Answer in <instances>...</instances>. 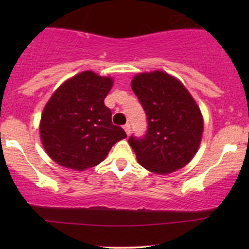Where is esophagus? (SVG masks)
I'll return each mask as SVG.
<instances>
[{
    "mask_svg": "<svg viewBox=\"0 0 249 249\" xmlns=\"http://www.w3.org/2000/svg\"><path fill=\"white\" fill-rule=\"evenodd\" d=\"M124 130H125V132H126V134L128 136V134H130V132H131V126H130V124H125V125H124Z\"/></svg>",
    "mask_w": 249,
    "mask_h": 249,
    "instance_id": "esophagus-1",
    "label": "esophagus"
}]
</instances>
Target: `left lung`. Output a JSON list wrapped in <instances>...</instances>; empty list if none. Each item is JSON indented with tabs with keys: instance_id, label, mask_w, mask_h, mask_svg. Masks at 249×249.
<instances>
[{
	"instance_id": "1",
	"label": "left lung",
	"mask_w": 249,
	"mask_h": 249,
	"mask_svg": "<svg viewBox=\"0 0 249 249\" xmlns=\"http://www.w3.org/2000/svg\"><path fill=\"white\" fill-rule=\"evenodd\" d=\"M131 88L147 119L146 134L128 138L139 164L157 174L186 166L198 151L204 131L193 97L181 82L162 71L138 73Z\"/></svg>"
}]
</instances>
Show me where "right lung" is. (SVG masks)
Returning a JSON list of instances; mask_svg holds the SVG:
<instances>
[{"label": "right lung", "mask_w": 249, "mask_h": 249, "mask_svg": "<svg viewBox=\"0 0 249 249\" xmlns=\"http://www.w3.org/2000/svg\"><path fill=\"white\" fill-rule=\"evenodd\" d=\"M112 84L111 77L84 71L53 92L39 124L43 147L53 161L84 171L102 162L117 142L126 138L104 104Z\"/></svg>", "instance_id": "obj_1"}]
</instances>
